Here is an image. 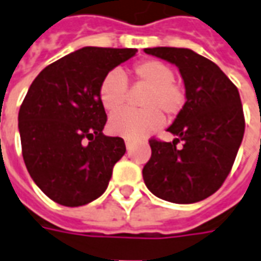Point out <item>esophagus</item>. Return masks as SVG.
<instances>
[{
    "mask_svg": "<svg viewBox=\"0 0 261 261\" xmlns=\"http://www.w3.org/2000/svg\"><path fill=\"white\" fill-rule=\"evenodd\" d=\"M125 148H127V151H131V148H133V143L130 140H125Z\"/></svg>",
    "mask_w": 261,
    "mask_h": 261,
    "instance_id": "34e87169",
    "label": "esophagus"
}]
</instances>
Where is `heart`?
I'll list each match as a JSON object with an SVG mask.
<instances>
[{
    "label": "heart",
    "instance_id": "1",
    "mask_svg": "<svg viewBox=\"0 0 261 261\" xmlns=\"http://www.w3.org/2000/svg\"><path fill=\"white\" fill-rule=\"evenodd\" d=\"M134 86L145 89L141 97V112L125 110L113 116L109 128L114 136L127 140H141L152 134L164 123L165 114L175 118L187 105V92L174 79V70L167 63L155 59L137 62L131 69ZM101 106L109 113L121 110L128 99V85L124 76L113 70L101 80L99 87Z\"/></svg>",
    "mask_w": 261,
    "mask_h": 261
}]
</instances>
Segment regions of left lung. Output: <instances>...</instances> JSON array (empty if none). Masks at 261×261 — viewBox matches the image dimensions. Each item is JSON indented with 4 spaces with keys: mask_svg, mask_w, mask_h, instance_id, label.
<instances>
[{
    "mask_svg": "<svg viewBox=\"0 0 261 261\" xmlns=\"http://www.w3.org/2000/svg\"><path fill=\"white\" fill-rule=\"evenodd\" d=\"M144 52L178 66L187 105L168 131L172 143L149 140L151 158L143 178L152 194L174 203H195L215 194L233 167L245 134L238 87L220 67L185 48H147ZM181 141L182 147L176 144Z\"/></svg>",
    "mask_w": 261,
    "mask_h": 261,
    "instance_id": "8db88e82",
    "label": "left lung"
}]
</instances>
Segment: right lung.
<instances>
[{"instance_id":"right-lung-1","label":"right lung","mask_w":261,"mask_h":261,"mask_svg":"<svg viewBox=\"0 0 261 261\" xmlns=\"http://www.w3.org/2000/svg\"><path fill=\"white\" fill-rule=\"evenodd\" d=\"M136 52L86 46L50 63L29 87L18 114L23 161L34 182L56 203L82 206L107 189L125 144L103 134L107 116L99 87Z\"/></svg>"}]
</instances>
